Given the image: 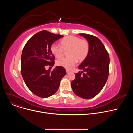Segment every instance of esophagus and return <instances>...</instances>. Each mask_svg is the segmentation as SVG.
<instances>
[{"mask_svg": "<svg viewBox=\"0 0 133 133\" xmlns=\"http://www.w3.org/2000/svg\"><path fill=\"white\" fill-rule=\"evenodd\" d=\"M66 72H67V74H69L70 72V71H69L68 70H66Z\"/></svg>", "mask_w": 133, "mask_h": 133, "instance_id": "obj_1", "label": "esophagus"}]
</instances>
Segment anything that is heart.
I'll list each match as a JSON object with an SVG mask.
<instances>
[{
  "label": "heart",
  "mask_w": 133,
  "mask_h": 133,
  "mask_svg": "<svg viewBox=\"0 0 133 133\" xmlns=\"http://www.w3.org/2000/svg\"><path fill=\"white\" fill-rule=\"evenodd\" d=\"M61 46L53 44L50 47L52 55L56 58H61L67 51L68 56L65 58L58 60L56 64L67 69L74 67L77 61H84L87 57L89 51V44L84 39L75 36H68L61 41Z\"/></svg>",
  "instance_id": "b5f03b06"
}]
</instances>
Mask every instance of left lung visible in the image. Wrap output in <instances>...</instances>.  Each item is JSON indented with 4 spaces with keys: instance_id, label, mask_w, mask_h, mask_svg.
<instances>
[{
    "instance_id": "left-lung-1",
    "label": "left lung",
    "mask_w": 133,
    "mask_h": 133,
    "mask_svg": "<svg viewBox=\"0 0 133 133\" xmlns=\"http://www.w3.org/2000/svg\"><path fill=\"white\" fill-rule=\"evenodd\" d=\"M79 35L88 42L89 51L78 67L83 71L76 74L71 86L75 95L88 99L96 96L105 86L109 75V57L104 45L97 37L87 34Z\"/></svg>"
}]
</instances>
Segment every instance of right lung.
<instances>
[{"label":"right lung","instance_id":"add662e5","mask_svg":"<svg viewBox=\"0 0 133 133\" xmlns=\"http://www.w3.org/2000/svg\"><path fill=\"white\" fill-rule=\"evenodd\" d=\"M63 37L42 30L32 36L23 48L21 74L27 87L37 96H52L66 74L65 69L61 66H56L52 71L45 69L46 66H53L55 64V56L50 50L51 45Z\"/></svg>","mask_w":133,"mask_h":133}]
</instances>
